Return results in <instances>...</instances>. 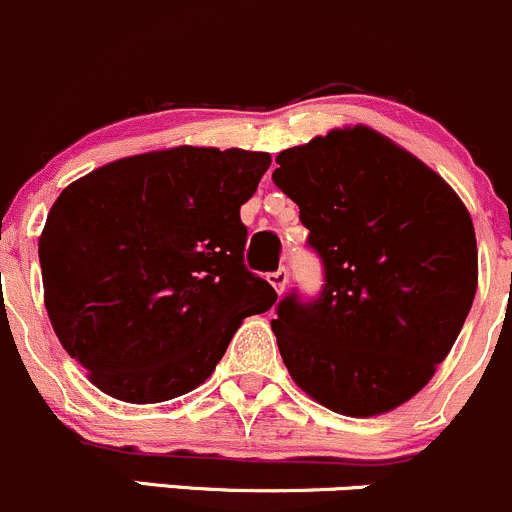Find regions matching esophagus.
I'll return each instance as SVG.
<instances>
[{
    "instance_id": "esophagus-1",
    "label": "esophagus",
    "mask_w": 512,
    "mask_h": 512,
    "mask_svg": "<svg viewBox=\"0 0 512 512\" xmlns=\"http://www.w3.org/2000/svg\"><path fill=\"white\" fill-rule=\"evenodd\" d=\"M268 283H271L273 288H276V293H283L288 286V273L286 268H278L276 273H268Z\"/></svg>"
}]
</instances>
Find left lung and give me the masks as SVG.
Listing matches in <instances>:
<instances>
[{
  "instance_id": "left-lung-1",
  "label": "left lung",
  "mask_w": 512,
  "mask_h": 512,
  "mask_svg": "<svg viewBox=\"0 0 512 512\" xmlns=\"http://www.w3.org/2000/svg\"><path fill=\"white\" fill-rule=\"evenodd\" d=\"M273 182L298 204L325 288L278 303L293 382L330 412L387 414L429 384L478 288L471 214L429 165L367 125L278 152Z\"/></svg>"
}]
</instances>
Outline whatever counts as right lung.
Masks as SVG:
<instances>
[{
	"instance_id": "1",
	"label": "right lung",
	"mask_w": 512,
	"mask_h": 512,
	"mask_svg": "<svg viewBox=\"0 0 512 512\" xmlns=\"http://www.w3.org/2000/svg\"><path fill=\"white\" fill-rule=\"evenodd\" d=\"M268 152L179 145L68 184L39 236L44 303L63 350L108 397L157 404L212 377L276 291L246 271L241 204Z\"/></svg>"
}]
</instances>
